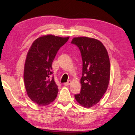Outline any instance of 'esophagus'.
I'll return each mask as SVG.
<instances>
[{"label": "esophagus", "instance_id": "1", "mask_svg": "<svg viewBox=\"0 0 135 135\" xmlns=\"http://www.w3.org/2000/svg\"><path fill=\"white\" fill-rule=\"evenodd\" d=\"M71 81H70V80H68V81H67V82L64 83V86H68V85H70V84H71Z\"/></svg>", "mask_w": 135, "mask_h": 135}]
</instances>
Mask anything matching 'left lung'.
I'll return each mask as SVG.
<instances>
[{"instance_id": "1", "label": "left lung", "mask_w": 135, "mask_h": 135, "mask_svg": "<svg viewBox=\"0 0 135 135\" xmlns=\"http://www.w3.org/2000/svg\"><path fill=\"white\" fill-rule=\"evenodd\" d=\"M71 44L78 47L82 59L81 89L75 98L80 104L90 108L100 102L107 89L110 64L107 51L96 39L76 37Z\"/></svg>"}]
</instances>
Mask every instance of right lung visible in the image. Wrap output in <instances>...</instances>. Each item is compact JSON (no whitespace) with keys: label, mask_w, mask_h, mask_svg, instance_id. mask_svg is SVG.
<instances>
[{"label":"right lung","mask_w":135,"mask_h":135,"mask_svg":"<svg viewBox=\"0 0 135 135\" xmlns=\"http://www.w3.org/2000/svg\"><path fill=\"white\" fill-rule=\"evenodd\" d=\"M69 37L61 38L52 35L39 37L34 41L25 60L24 80L28 97L39 105L53 102L58 93V86L53 74V61L60 48Z\"/></svg>","instance_id":"right-lung-1"}]
</instances>
